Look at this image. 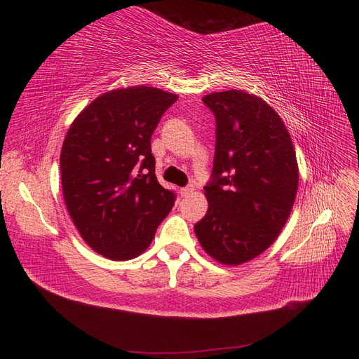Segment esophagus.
<instances>
[{
  "mask_svg": "<svg viewBox=\"0 0 359 359\" xmlns=\"http://www.w3.org/2000/svg\"><path fill=\"white\" fill-rule=\"evenodd\" d=\"M193 186H189V187H182L181 190H180V193H181V196H184V198H186V196H190V194L193 193Z\"/></svg>",
  "mask_w": 359,
  "mask_h": 359,
  "instance_id": "obj_1",
  "label": "esophagus"
}]
</instances>
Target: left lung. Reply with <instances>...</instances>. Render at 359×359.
Returning a JSON list of instances; mask_svg holds the SVG:
<instances>
[{
	"instance_id": "8db88e82",
	"label": "left lung",
	"mask_w": 359,
	"mask_h": 359,
	"mask_svg": "<svg viewBox=\"0 0 359 359\" xmlns=\"http://www.w3.org/2000/svg\"><path fill=\"white\" fill-rule=\"evenodd\" d=\"M215 116L208 211L194 233L223 265L248 262L273 244L297 198L299 170L290 135L265 100L243 90L205 95Z\"/></svg>"
}]
</instances>
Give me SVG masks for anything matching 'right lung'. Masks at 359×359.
<instances>
[{"instance_id": "obj_1", "label": "right lung", "mask_w": 359, "mask_h": 359, "mask_svg": "<svg viewBox=\"0 0 359 359\" xmlns=\"http://www.w3.org/2000/svg\"><path fill=\"white\" fill-rule=\"evenodd\" d=\"M177 99L145 85L111 90L74 118L64 139V202L83 241L107 259L144 253L175 202L157 181L151 136Z\"/></svg>"}]
</instances>
